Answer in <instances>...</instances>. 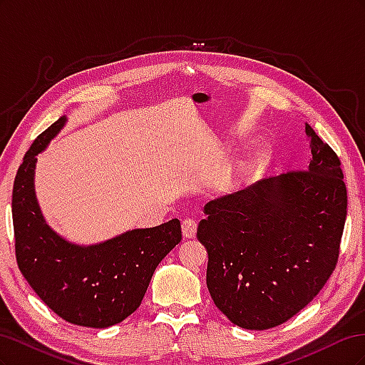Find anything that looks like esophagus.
Listing matches in <instances>:
<instances>
[{
  "mask_svg": "<svg viewBox=\"0 0 365 365\" xmlns=\"http://www.w3.org/2000/svg\"><path fill=\"white\" fill-rule=\"evenodd\" d=\"M181 228H182V235L185 237H195L196 236V230H197V222H196L195 219H192V217H187V219L182 220Z\"/></svg>",
  "mask_w": 365,
  "mask_h": 365,
  "instance_id": "esophagus-1",
  "label": "esophagus"
}]
</instances>
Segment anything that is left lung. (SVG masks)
Returning <instances> with one entry per match:
<instances>
[{
	"label": "left lung",
	"mask_w": 365,
	"mask_h": 365,
	"mask_svg": "<svg viewBox=\"0 0 365 365\" xmlns=\"http://www.w3.org/2000/svg\"><path fill=\"white\" fill-rule=\"evenodd\" d=\"M307 169L210 201L197 225L207 288L231 323L267 330L314 300L336 268L347 189L335 150L306 125Z\"/></svg>",
	"instance_id": "left-lung-1"
}]
</instances>
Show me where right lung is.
Returning <instances> with one entry per match:
<instances>
[{
    "label": "right lung",
    "instance_id": "add662e5",
    "mask_svg": "<svg viewBox=\"0 0 365 365\" xmlns=\"http://www.w3.org/2000/svg\"><path fill=\"white\" fill-rule=\"evenodd\" d=\"M65 117L39 134L18 168L12 192L15 254L21 274L65 322L109 327L135 312L158 263L181 242L178 219L132 230L93 247L59 237L43 222L33 189L36 155L58 134Z\"/></svg>",
    "mask_w": 365,
    "mask_h": 365
}]
</instances>
